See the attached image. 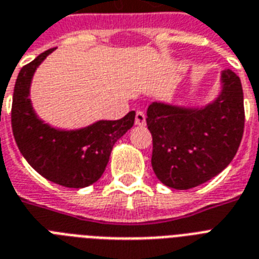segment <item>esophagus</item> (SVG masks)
<instances>
[{
	"label": "esophagus",
	"mask_w": 259,
	"mask_h": 259,
	"mask_svg": "<svg viewBox=\"0 0 259 259\" xmlns=\"http://www.w3.org/2000/svg\"><path fill=\"white\" fill-rule=\"evenodd\" d=\"M136 125L137 126H145L146 125V117L142 111H137L136 113Z\"/></svg>",
	"instance_id": "34e87169"
}]
</instances>
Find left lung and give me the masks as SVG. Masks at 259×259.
Returning <instances> with one entry per match:
<instances>
[{"label": "left lung", "instance_id": "8db88e82", "mask_svg": "<svg viewBox=\"0 0 259 259\" xmlns=\"http://www.w3.org/2000/svg\"><path fill=\"white\" fill-rule=\"evenodd\" d=\"M146 115L157 178L177 190L199 186L218 176L239 148L245 125L241 79L225 69L213 101L205 105L154 101Z\"/></svg>", "mask_w": 259, "mask_h": 259}]
</instances>
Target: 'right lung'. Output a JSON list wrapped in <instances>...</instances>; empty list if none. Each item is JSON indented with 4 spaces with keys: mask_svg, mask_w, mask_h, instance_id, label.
<instances>
[{
    "mask_svg": "<svg viewBox=\"0 0 259 259\" xmlns=\"http://www.w3.org/2000/svg\"><path fill=\"white\" fill-rule=\"evenodd\" d=\"M54 50L41 53L18 73L12 106L14 140L42 177L65 188H86L104 174L114 144L134 125L136 111L117 121L100 119L70 130L42 121L31 105L30 86L37 68Z\"/></svg>",
    "mask_w": 259,
    "mask_h": 259,
    "instance_id": "add662e5",
    "label": "right lung"
}]
</instances>
